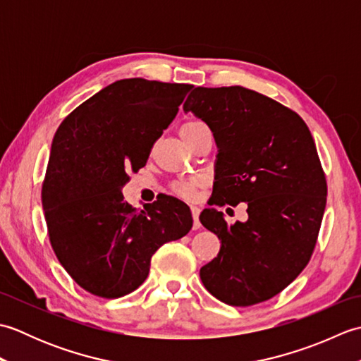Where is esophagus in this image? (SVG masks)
I'll return each instance as SVG.
<instances>
[{
  "label": "esophagus",
  "mask_w": 361,
  "mask_h": 361,
  "mask_svg": "<svg viewBox=\"0 0 361 361\" xmlns=\"http://www.w3.org/2000/svg\"><path fill=\"white\" fill-rule=\"evenodd\" d=\"M190 214H192V219H194V229H200L202 224L200 220H198V216H200V208H198V206H190Z\"/></svg>",
  "instance_id": "obj_1"
}]
</instances>
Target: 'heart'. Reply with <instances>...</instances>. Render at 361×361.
<instances>
[{"instance_id":"1","label":"heart","mask_w":361,"mask_h":361,"mask_svg":"<svg viewBox=\"0 0 361 361\" xmlns=\"http://www.w3.org/2000/svg\"><path fill=\"white\" fill-rule=\"evenodd\" d=\"M204 128H208V127H206L202 121L190 119V121H186L185 124L181 126L180 132H181V136L185 137V141L189 142L198 132H202V130H204ZM198 185H200V181L194 180V178L175 181L172 185V192L181 198H186V200H190V198L195 197Z\"/></svg>"}]
</instances>
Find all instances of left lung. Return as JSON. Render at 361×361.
I'll list each match as a JSON object with an SVG mask.
<instances>
[{
    "label": "left lung",
    "instance_id": "left-lung-1",
    "mask_svg": "<svg viewBox=\"0 0 361 361\" xmlns=\"http://www.w3.org/2000/svg\"><path fill=\"white\" fill-rule=\"evenodd\" d=\"M183 109L208 124L219 147L209 204L248 206L245 224L229 225L216 209L200 214L220 240L200 270L203 286L228 305L264 302L315 250L327 197L315 141L298 113L243 87H198Z\"/></svg>",
    "mask_w": 361,
    "mask_h": 361
}]
</instances>
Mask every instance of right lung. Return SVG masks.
I'll list each match as a JSON object with an SVG mask.
<instances>
[{
	"mask_svg": "<svg viewBox=\"0 0 361 361\" xmlns=\"http://www.w3.org/2000/svg\"><path fill=\"white\" fill-rule=\"evenodd\" d=\"M192 85L122 79L63 119L54 136L42 203L51 247L68 274L99 298H121L145 281L155 251L192 228L178 198L136 211L121 189L145 166Z\"/></svg>",
	"mask_w": 361,
	"mask_h": 361,
	"instance_id": "obj_1",
	"label": "right lung"
}]
</instances>
